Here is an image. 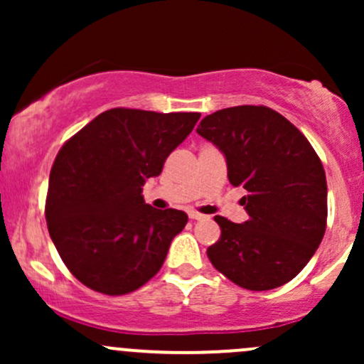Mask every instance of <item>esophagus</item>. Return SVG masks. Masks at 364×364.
Instances as JSON below:
<instances>
[{"instance_id": "1", "label": "esophagus", "mask_w": 364, "mask_h": 364, "mask_svg": "<svg viewBox=\"0 0 364 364\" xmlns=\"http://www.w3.org/2000/svg\"><path fill=\"white\" fill-rule=\"evenodd\" d=\"M188 217H190L191 220H203V219H205V215L198 214V212H190V214H188Z\"/></svg>"}]
</instances>
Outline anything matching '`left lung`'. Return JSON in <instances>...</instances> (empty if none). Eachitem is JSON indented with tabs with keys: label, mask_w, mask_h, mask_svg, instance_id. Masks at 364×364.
Here are the masks:
<instances>
[{
	"label": "left lung",
	"mask_w": 364,
	"mask_h": 364,
	"mask_svg": "<svg viewBox=\"0 0 364 364\" xmlns=\"http://www.w3.org/2000/svg\"><path fill=\"white\" fill-rule=\"evenodd\" d=\"M196 133L224 154L232 186H243L248 220L215 215L212 265L250 291H269L304 269L327 228V179L318 156L291 121L265 106L212 112Z\"/></svg>",
	"instance_id": "left-lung-1"
}]
</instances>
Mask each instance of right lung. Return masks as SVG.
I'll return each mask as SVG.
<instances>
[{"label": "right lung", "mask_w": 364, "mask_h": 364, "mask_svg": "<svg viewBox=\"0 0 364 364\" xmlns=\"http://www.w3.org/2000/svg\"><path fill=\"white\" fill-rule=\"evenodd\" d=\"M200 112L109 109L72 136L49 174L46 220L61 260L102 294L132 292L161 270L188 215L145 203L149 178L191 133Z\"/></svg>", "instance_id": "right-lung-1"}]
</instances>
